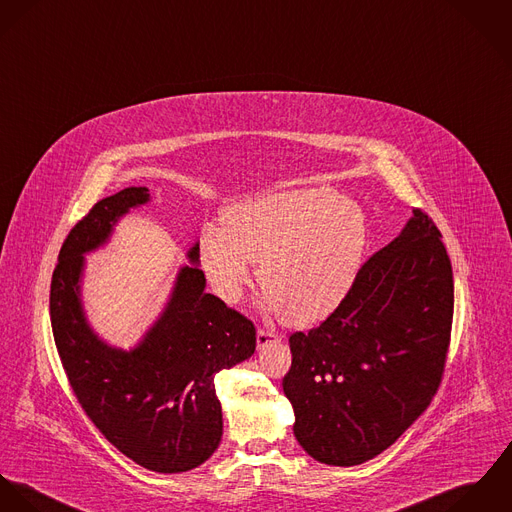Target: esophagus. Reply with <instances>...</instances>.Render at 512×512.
<instances>
[{
	"label": "esophagus",
	"mask_w": 512,
	"mask_h": 512,
	"mask_svg": "<svg viewBox=\"0 0 512 512\" xmlns=\"http://www.w3.org/2000/svg\"><path fill=\"white\" fill-rule=\"evenodd\" d=\"M281 340L275 332H267V330H257V347L259 349H265L267 345H271V343H277V341Z\"/></svg>",
	"instance_id": "1"
}]
</instances>
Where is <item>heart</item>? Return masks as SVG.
I'll return each mask as SVG.
<instances>
[{"label": "heart", "instance_id": "heart-1", "mask_svg": "<svg viewBox=\"0 0 512 512\" xmlns=\"http://www.w3.org/2000/svg\"><path fill=\"white\" fill-rule=\"evenodd\" d=\"M224 228L208 226L198 257L212 290L237 304L251 283L253 261L265 286L263 310L292 326L326 320L361 269L369 228L357 202L326 186L288 188L233 202Z\"/></svg>", "mask_w": 512, "mask_h": 512}]
</instances>
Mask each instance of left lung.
Segmentation results:
<instances>
[{"label": "left lung", "mask_w": 512, "mask_h": 512, "mask_svg": "<svg viewBox=\"0 0 512 512\" xmlns=\"http://www.w3.org/2000/svg\"><path fill=\"white\" fill-rule=\"evenodd\" d=\"M454 316L442 233L420 210L357 273L334 314L290 336L294 436L328 465L385 452L438 391Z\"/></svg>", "instance_id": "8db88e82"}]
</instances>
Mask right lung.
<instances>
[{"label":"right lung","instance_id":"right-lung-1","mask_svg":"<svg viewBox=\"0 0 512 512\" xmlns=\"http://www.w3.org/2000/svg\"><path fill=\"white\" fill-rule=\"evenodd\" d=\"M151 202L147 186L100 200L68 233L51 283V324L72 391L110 444L157 473L202 465L222 442L214 377L255 353L253 324L206 292L198 241L171 294L135 345L104 340L84 308L86 255L112 241L131 210Z\"/></svg>","mask_w":512,"mask_h":512}]
</instances>
